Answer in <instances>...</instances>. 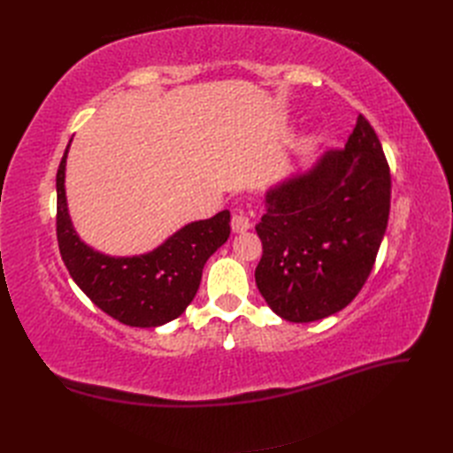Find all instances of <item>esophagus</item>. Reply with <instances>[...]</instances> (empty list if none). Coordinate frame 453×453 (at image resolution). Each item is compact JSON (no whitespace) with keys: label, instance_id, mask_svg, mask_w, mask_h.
Wrapping results in <instances>:
<instances>
[{"label":"esophagus","instance_id":"34e87169","mask_svg":"<svg viewBox=\"0 0 453 453\" xmlns=\"http://www.w3.org/2000/svg\"><path fill=\"white\" fill-rule=\"evenodd\" d=\"M230 226H232V230L236 232V234H242V232H245V230H250V228H251V219H250V217H245V215H242V213H236V215H232Z\"/></svg>","mask_w":453,"mask_h":453}]
</instances>
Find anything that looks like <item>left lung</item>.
<instances>
[{
  "label": "left lung",
  "instance_id": "8db88e82",
  "mask_svg": "<svg viewBox=\"0 0 453 453\" xmlns=\"http://www.w3.org/2000/svg\"><path fill=\"white\" fill-rule=\"evenodd\" d=\"M389 205L388 160L359 115L344 149L326 150L265 193L255 281L272 311L310 323L346 308L374 266Z\"/></svg>",
  "mask_w": 453,
  "mask_h": 453
}]
</instances>
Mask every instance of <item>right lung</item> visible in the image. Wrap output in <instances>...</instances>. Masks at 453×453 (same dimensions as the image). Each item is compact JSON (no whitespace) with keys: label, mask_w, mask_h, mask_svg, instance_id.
Here are the masks:
<instances>
[{"label":"right lung","mask_w":453,"mask_h":453,"mask_svg":"<svg viewBox=\"0 0 453 453\" xmlns=\"http://www.w3.org/2000/svg\"><path fill=\"white\" fill-rule=\"evenodd\" d=\"M70 143L57 173V236L70 276L96 306L128 326L155 328L180 318L198 291L205 260L230 236V211L188 223L143 255L113 257L96 251L79 238L67 211Z\"/></svg>","instance_id":"1"}]
</instances>
